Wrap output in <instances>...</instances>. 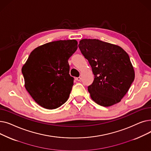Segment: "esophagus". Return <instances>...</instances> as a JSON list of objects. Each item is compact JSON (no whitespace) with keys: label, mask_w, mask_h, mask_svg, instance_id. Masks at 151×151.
<instances>
[{"label":"esophagus","mask_w":151,"mask_h":151,"mask_svg":"<svg viewBox=\"0 0 151 151\" xmlns=\"http://www.w3.org/2000/svg\"><path fill=\"white\" fill-rule=\"evenodd\" d=\"M76 80L78 81H80L81 80V77H78V78H76Z\"/></svg>","instance_id":"34e87169"}]
</instances>
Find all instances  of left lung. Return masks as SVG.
Segmentation results:
<instances>
[{
    "label": "left lung",
    "mask_w": 151,
    "mask_h": 151,
    "mask_svg": "<svg viewBox=\"0 0 151 151\" xmlns=\"http://www.w3.org/2000/svg\"><path fill=\"white\" fill-rule=\"evenodd\" d=\"M78 47L94 75L88 86L91 99L105 107L119 102L134 79L128 54L120 46L97 39H83Z\"/></svg>",
    "instance_id": "1"
}]
</instances>
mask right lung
<instances>
[{
	"label": "right lung",
	"mask_w": 151,
	"mask_h": 151,
	"mask_svg": "<svg viewBox=\"0 0 151 151\" xmlns=\"http://www.w3.org/2000/svg\"><path fill=\"white\" fill-rule=\"evenodd\" d=\"M75 40H59L37 47L22 68L25 88L42 107L52 109L67 101L73 85L68 59L76 51Z\"/></svg>",
	"instance_id": "obj_1"
}]
</instances>
